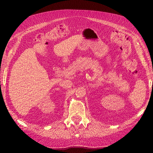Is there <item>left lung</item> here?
Returning a JSON list of instances; mask_svg holds the SVG:
<instances>
[{
    "label": "left lung",
    "instance_id": "8db88e82",
    "mask_svg": "<svg viewBox=\"0 0 153 153\" xmlns=\"http://www.w3.org/2000/svg\"><path fill=\"white\" fill-rule=\"evenodd\" d=\"M152 85H153V84H152Z\"/></svg>",
    "mask_w": 153,
    "mask_h": 153
}]
</instances>
